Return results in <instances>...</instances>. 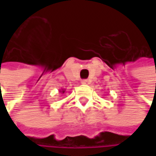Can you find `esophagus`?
Segmentation results:
<instances>
[{
  "mask_svg": "<svg viewBox=\"0 0 156 156\" xmlns=\"http://www.w3.org/2000/svg\"><path fill=\"white\" fill-rule=\"evenodd\" d=\"M83 85H88L89 84V80H87V79H84V80H82V82H81Z\"/></svg>",
  "mask_w": 156,
  "mask_h": 156,
  "instance_id": "esophagus-1",
  "label": "esophagus"
}]
</instances>
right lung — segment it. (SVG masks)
Listing matches in <instances>:
<instances>
[{"label": "right lung", "mask_w": 156, "mask_h": 156, "mask_svg": "<svg viewBox=\"0 0 156 156\" xmlns=\"http://www.w3.org/2000/svg\"><path fill=\"white\" fill-rule=\"evenodd\" d=\"M65 91H66V90H65V89H63V88H61V89L59 90V92H60V93H62V94H63V93H65Z\"/></svg>", "instance_id": "add662e5"}]
</instances>
